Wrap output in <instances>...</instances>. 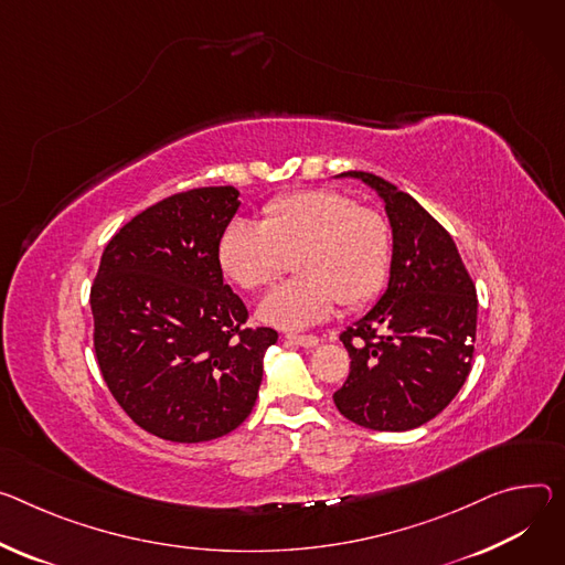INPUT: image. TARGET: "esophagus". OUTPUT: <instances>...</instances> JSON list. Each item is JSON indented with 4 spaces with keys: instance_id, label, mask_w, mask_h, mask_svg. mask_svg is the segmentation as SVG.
<instances>
[{
    "instance_id": "esophagus-1",
    "label": "esophagus",
    "mask_w": 565,
    "mask_h": 565,
    "mask_svg": "<svg viewBox=\"0 0 565 565\" xmlns=\"http://www.w3.org/2000/svg\"><path fill=\"white\" fill-rule=\"evenodd\" d=\"M288 344H295V347H303V349H313L320 344V340L316 335H286L284 338Z\"/></svg>"
}]
</instances>
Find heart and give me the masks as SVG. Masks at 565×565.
Here are the masks:
<instances>
[{
    "instance_id": "1",
    "label": "heart",
    "mask_w": 565,
    "mask_h": 565,
    "mask_svg": "<svg viewBox=\"0 0 565 565\" xmlns=\"http://www.w3.org/2000/svg\"><path fill=\"white\" fill-rule=\"evenodd\" d=\"M297 252L299 279L273 288L256 309L262 322L284 331L329 320L338 301H372L387 281L392 232L349 195L311 189L270 202L264 223L232 221L216 249L221 270L243 290L268 286Z\"/></svg>"
}]
</instances>
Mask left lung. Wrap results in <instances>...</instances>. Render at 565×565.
Segmentation results:
<instances>
[{
    "instance_id": "8db88e82",
    "label": "left lung",
    "mask_w": 565,
    "mask_h": 565,
    "mask_svg": "<svg viewBox=\"0 0 565 565\" xmlns=\"http://www.w3.org/2000/svg\"><path fill=\"white\" fill-rule=\"evenodd\" d=\"M381 198L392 230L387 288L342 331L351 372L333 394L349 422L381 433L437 417L465 385L478 322L476 286L450 234L387 180L347 171Z\"/></svg>"
}]
</instances>
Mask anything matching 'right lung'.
Returning a JSON list of instances; mask_svg holds the SVG:
<instances>
[{"mask_svg":"<svg viewBox=\"0 0 565 565\" xmlns=\"http://www.w3.org/2000/svg\"><path fill=\"white\" fill-rule=\"evenodd\" d=\"M238 195L202 186L152 204L113 236L89 292L100 374L139 428L169 441L238 428L277 342L241 329L247 309L223 284L216 249Z\"/></svg>","mask_w":565,"mask_h":565,"instance_id":"1","label":"right lung"}]
</instances>
